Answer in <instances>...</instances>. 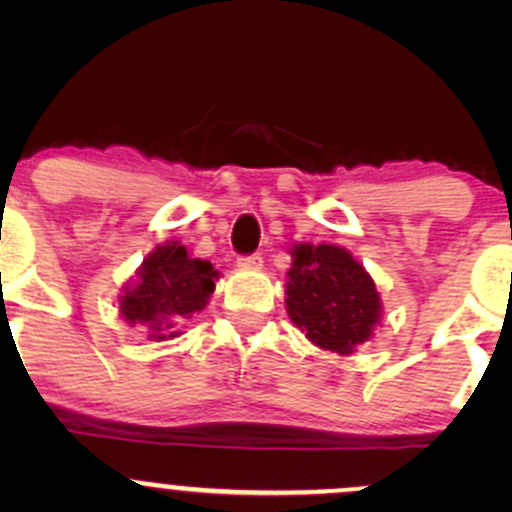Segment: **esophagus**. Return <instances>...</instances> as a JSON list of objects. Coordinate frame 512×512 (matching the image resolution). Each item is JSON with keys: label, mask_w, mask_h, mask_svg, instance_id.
<instances>
[{"label": "esophagus", "mask_w": 512, "mask_h": 512, "mask_svg": "<svg viewBox=\"0 0 512 512\" xmlns=\"http://www.w3.org/2000/svg\"><path fill=\"white\" fill-rule=\"evenodd\" d=\"M260 265H262L260 252H252V255L237 257V267H242V270H255V267H260Z\"/></svg>", "instance_id": "esophagus-1"}]
</instances>
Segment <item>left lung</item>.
I'll list each match as a JSON object with an SVG mask.
<instances>
[{"label": "left lung", "instance_id": "left-lung-1", "mask_svg": "<svg viewBox=\"0 0 512 512\" xmlns=\"http://www.w3.org/2000/svg\"><path fill=\"white\" fill-rule=\"evenodd\" d=\"M292 255L285 299L289 319L317 347L352 354L381 317L374 280L337 245H297Z\"/></svg>", "mask_w": 512, "mask_h": 512}]
</instances>
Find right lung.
<instances>
[{
  "label": "right lung",
  "mask_w": 512,
  "mask_h": 512,
  "mask_svg": "<svg viewBox=\"0 0 512 512\" xmlns=\"http://www.w3.org/2000/svg\"><path fill=\"white\" fill-rule=\"evenodd\" d=\"M215 277L208 260L190 257L178 242L160 245L143 260L138 285L123 292L121 314L128 324H148L153 339L175 337V329L208 304Z\"/></svg>",
  "instance_id": "obj_1"
}]
</instances>
